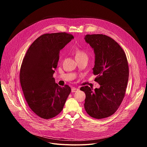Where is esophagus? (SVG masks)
<instances>
[{"label": "esophagus", "mask_w": 147, "mask_h": 147, "mask_svg": "<svg viewBox=\"0 0 147 147\" xmlns=\"http://www.w3.org/2000/svg\"><path fill=\"white\" fill-rule=\"evenodd\" d=\"M77 91H78V89L76 88H74V87L72 88V89H71V92H76Z\"/></svg>", "instance_id": "34e87169"}]
</instances>
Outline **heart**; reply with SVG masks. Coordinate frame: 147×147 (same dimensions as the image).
<instances>
[{"label": "heart", "mask_w": 147, "mask_h": 147, "mask_svg": "<svg viewBox=\"0 0 147 147\" xmlns=\"http://www.w3.org/2000/svg\"><path fill=\"white\" fill-rule=\"evenodd\" d=\"M74 52L75 54L76 58H81V57H87V52L83 49L80 48H76L74 49Z\"/></svg>", "instance_id": "heart-1"}]
</instances>
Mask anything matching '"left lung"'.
<instances>
[{
  "label": "left lung",
  "instance_id": "left-lung-1",
  "mask_svg": "<svg viewBox=\"0 0 147 147\" xmlns=\"http://www.w3.org/2000/svg\"><path fill=\"white\" fill-rule=\"evenodd\" d=\"M85 39L94 51L93 73L100 87L94 90L88 86L80 88L86 96L84 108L92 117H108L116 112L125 95L129 75L127 57L121 47L107 35L88 34Z\"/></svg>",
  "mask_w": 147,
  "mask_h": 147
}]
</instances>
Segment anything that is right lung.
<instances>
[{
    "instance_id": "add662e5",
    "label": "right lung",
    "mask_w": 147,
    "mask_h": 147,
    "mask_svg": "<svg viewBox=\"0 0 147 147\" xmlns=\"http://www.w3.org/2000/svg\"><path fill=\"white\" fill-rule=\"evenodd\" d=\"M74 38L66 32L45 34L30 45L23 60L20 81L30 108L39 117L49 119L59 114L71 92L60 87L53 77L59 52Z\"/></svg>"
}]
</instances>
